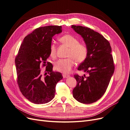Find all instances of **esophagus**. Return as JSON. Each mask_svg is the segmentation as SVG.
<instances>
[{
  "label": "esophagus",
  "mask_w": 130,
  "mask_h": 130,
  "mask_svg": "<svg viewBox=\"0 0 130 130\" xmlns=\"http://www.w3.org/2000/svg\"><path fill=\"white\" fill-rule=\"evenodd\" d=\"M62 76H63L64 78H68L70 77V75L69 74H62Z\"/></svg>",
  "instance_id": "1"
}]
</instances>
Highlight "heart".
<instances>
[{
  "mask_svg": "<svg viewBox=\"0 0 130 130\" xmlns=\"http://www.w3.org/2000/svg\"><path fill=\"white\" fill-rule=\"evenodd\" d=\"M59 40L62 44L69 47L66 54V56L69 58L58 60L54 64V68L58 72L68 73L74 65V60L78 63L83 62L86 59L89 50L86 44L79 43L77 38L70 34L61 36ZM56 52V45L52 44L50 47V54L51 57H55Z\"/></svg>",
  "mask_w": 130,
  "mask_h": 130,
  "instance_id": "heart-1",
  "label": "heart"
}]
</instances>
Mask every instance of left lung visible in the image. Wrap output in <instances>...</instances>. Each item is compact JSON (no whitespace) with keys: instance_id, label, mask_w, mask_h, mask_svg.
<instances>
[{"instance_id":"8db88e82","label":"left lung","mask_w":130,"mask_h":130,"mask_svg":"<svg viewBox=\"0 0 130 130\" xmlns=\"http://www.w3.org/2000/svg\"><path fill=\"white\" fill-rule=\"evenodd\" d=\"M71 27L82 37L89 50L86 59L78 68L86 74L74 75L77 84L73 95L79 102L91 104L104 95L114 73L111 47L102 35L90 28L76 25Z\"/></svg>"}]
</instances>
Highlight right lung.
<instances>
[{"instance_id":"right-lung-1","label":"right lung","mask_w":130,"mask_h":130,"mask_svg":"<svg viewBox=\"0 0 130 130\" xmlns=\"http://www.w3.org/2000/svg\"><path fill=\"white\" fill-rule=\"evenodd\" d=\"M62 32L61 26L40 27L24 38L15 64L17 83L23 95L36 104L47 103L54 97L57 83L62 74L52 70L53 65L47 61L52 37ZM46 66L45 76L40 67Z\"/></svg>"}]
</instances>
